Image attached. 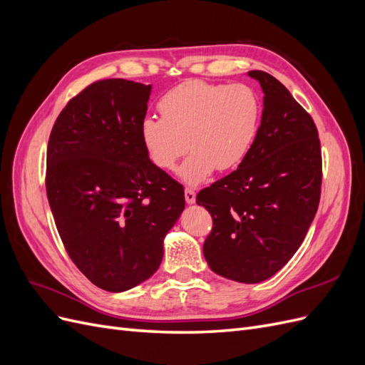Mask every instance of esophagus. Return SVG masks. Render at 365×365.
<instances>
[{"label": "esophagus", "instance_id": "obj_1", "mask_svg": "<svg viewBox=\"0 0 365 365\" xmlns=\"http://www.w3.org/2000/svg\"><path fill=\"white\" fill-rule=\"evenodd\" d=\"M184 196H185V202H187V204H195V201H196V193H195V190L185 189V190H184Z\"/></svg>", "mask_w": 365, "mask_h": 365}]
</instances>
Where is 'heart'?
Returning a JSON list of instances; mask_svg holds the SVG:
<instances>
[{
    "label": "heart",
    "instance_id": "heart-1",
    "mask_svg": "<svg viewBox=\"0 0 365 365\" xmlns=\"http://www.w3.org/2000/svg\"><path fill=\"white\" fill-rule=\"evenodd\" d=\"M161 118L146 117L140 137L149 160L163 170L178 169L189 185L208 180L215 169L228 172L245 160L257 138L262 98L247 83H208L189 81L172 88L158 102Z\"/></svg>",
    "mask_w": 365,
    "mask_h": 365
}]
</instances>
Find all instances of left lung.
<instances>
[{
  "label": "left lung",
  "instance_id": "left-lung-1",
  "mask_svg": "<svg viewBox=\"0 0 365 365\" xmlns=\"http://www.w3.org/2000/svg\"><path fill=\"white\" fill-rule=\"evenodd\" d=\"M264 94L260 129L239 168L196 196L213 217L204 257L213 272L259 283L280 271L311 227L322 195L312 117L282 82L252 70Z\"/></svg>",
  "mask_w": 365,
  "mask_h": 365
}]
</instances>
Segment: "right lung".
<instances>
[{
    "mask_svg": "<svg viewBox=\"0 0 365 365\" xmlns=\"http://www.w3.org/2000/svg\"><path fill=\"white\" fill-rule=\"evenodd\" d=\"M150 85L105 79L62 109L47 148V197L70 259L85 277L123 292L160 268L181 216L182 185L153 164L140 125Z\"/></svg>",
    "mask_w": 365,
    "mask_h": 365,
    "instance_id": "1",
    "label": "right lung"
}]
</instances>
